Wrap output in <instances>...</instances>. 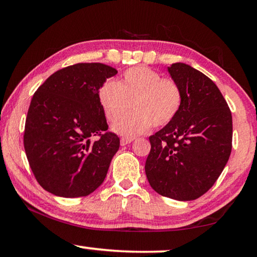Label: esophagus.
<instances>
[{
    "label": "esophagus",
    "instance_id": "esophagus-1",
    "mask_svg": "<svg viewBox=\"0 0 257 257\" xmlns=\"http://www.w3.org/2000/svg\"><path fill=\"white\" fill-rule=\"evenodd\" d=\"M134 141V138H121V141H120V143H121V145L122 146H124V145H127V144H130V143H132Z\"/></svg>",
    "mask_w": 257,
    "mask_h": 257
}]
</instances>
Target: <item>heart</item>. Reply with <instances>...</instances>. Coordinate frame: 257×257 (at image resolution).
<instances>
[{"mask_svg": "<svg viewBox=\"0 0 257 257\" xmlns=\"http://www.w3.org/2000/svg\"><path fill=\"white\" fill-rule=\"evenodd\" d=\"M99 104L106 119L118 120L133 106L134 112L113 124V130L124 137L145 134L152 124L163 127L176 118L182 104L179 85L162 78L147 67H134L119 81L108 79L98 92Z\"/></svg>", "mask_w": 257, "mask_h": 257, "instance_id": "b5f03b06", "label": "heart"}]
</instances>
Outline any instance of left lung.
<instances>
[{
	"instance_id": "obj_1",
	"label": "left lung",
	"mask_w": 257,
	"mask_h": 257,
	"mask_svg": "<svg viewBox=\"0 0 257 257\" xmlns=\"http://www.w3.org/2000/svg\"><path fill=\"white\" fill-rule=\"evenodd\" d=\"M182 93L180 111L150 137L145 163L156 193L177 201H194L214 185L227 164L232 143V116L217 86L186 63L168 67Z\"/></svg>"
}]
</instances>
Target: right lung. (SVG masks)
<instances>
[{"label":"right lung","instance_id":"right-lung-1","mask_svg":"<svg viewBox=\"0 0 257 257\" xmlns=\"http://www.w3.org/2000/svg\"><path fill=\"white\" fill-rule=\"evenodd\" d=\"M116 73L103 63H78L54 72L34 94L25 151L38 184L55 196H87L105 179L120 139L106 133L98 92Z\"/></svg>","mask_w":257,"mask_h":257}]
</instances>
